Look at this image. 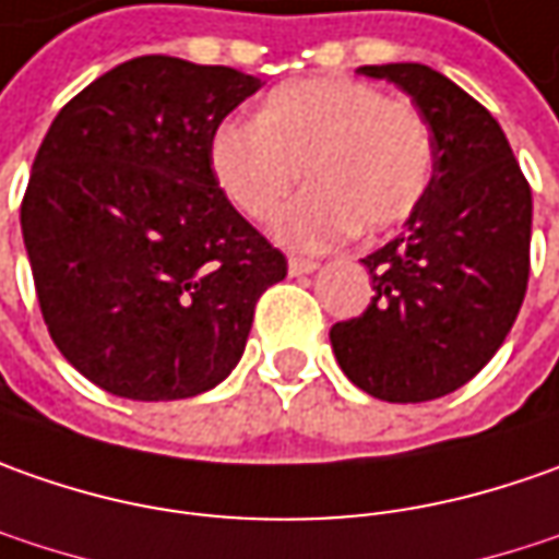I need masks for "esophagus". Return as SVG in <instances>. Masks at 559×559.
Returning <instances> with one entry per match:
<instances>
[{
    "label": "esophagus",
    "mask_w": 559,
    "mask_h": 559,
    "mask_svg": "<svg viewBox=\"0 0 559 559\" xmlns=\"http://www.w3.org/2000/svg\"><path fill=\"white\" fill-rule=\"evenodd\" d=\"M318 262L316 260H302V257H290L287 260V272L297 278V275H309V272H316Z\"/></svg>",
    "instance_id": "1"
}]
</instances>
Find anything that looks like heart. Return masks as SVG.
Returning a JSON list of instances; mask_svg holds the SVG:
<instances>
[{"label":"heart","instance_id":"1","mask_svg":"<svg viewBox=\"0 0 559 559\" xmlns=\"http://www.w3.org/2000/svg\"><path fill=\"white\" fill-rule=\"evenodd\" d=\"M210 166L250 219H265L306 173L312 188L272 228L290 247L324 250L356 225L386 231L412 216L433 179V139L417 107L371 83L306 76L272 88L257 120H225Z\"/></svg>","mask_w":559,"mask_h":559}]
</instances>
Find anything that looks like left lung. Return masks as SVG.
Returning <instances> with one entry per match:
<instances>
[{
	"label": "left lung",
	"instance_id": "left-lung-1",
	"mask_svg": "<svg viewBox=\"0 0 559 559\" xmlns=\"http://www.w3.org/2000/svg\"><path fill=\"white\" fill-rule=\"evenodd\" d=\"M358 73L412 95L433 139V179L365 269L374 297L331 328L343 374L383 402H430L476 377L510 334L530 281L532 191L498 120L427 64Z\"/></svg>",
	"mask_w": 559,
	"mask_h": 559
}]
</instances>
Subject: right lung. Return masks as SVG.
<instances>
[{"label": "right lung", "instance_id": "right-lung-1", "mask_svg": "<svg viewBox=\"0 0 559 559\" xmlns=\"http://www.w3.org/2000/svg\"><path fill=\"white\" fill-rule=\"evenodd\" d=\"M262 83L169 55L107 70L36 151L21 231L61 356L107 393L173 402L241 361L287 260L210 166L219 123Z\"/></svg>", "mask_w": 559, "mask_h": 559}]
</instances>
